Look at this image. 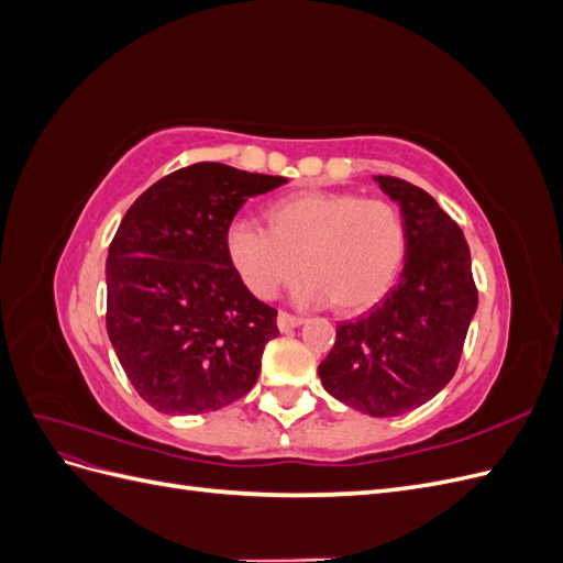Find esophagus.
Segmentation results:
<instances>
[{"label": "esophagus", "mask_w": 563, "mask_h": 563, "mask_svg": "<svg viewBox=\"0 0 563 563\" xmlns=\"http://www.w3.org/2000/svg\"><path fill=\"white\" fill-rule=\"evenodd\" d=\"M302 323V317H298V314H291V312H279V317H277V327H279V331H291V329H296V327H300Z\"/></svg>", "instance_id": "1"}]
</instances>
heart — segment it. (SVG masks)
Here are the masks:
<instances>
[{
    "label": "heart",
    "instance_id": "obj_1",
    "mask_svg": "<svg viewBox=\"0 0 563 563\" xmlns=\"http://www.w3.org/2000/svg\"><path fill=\"white\" fill-rule=\"evenodd\" d=\"M265 230L234 220L225 232L230 265L255 298H275L300 269V298L360 314L397 284L408 230L401 211L380 197L300 190L267 203Z\"/></svg>",
    "mask_w": 563,
    "mask_h": 563
}]
</instances>
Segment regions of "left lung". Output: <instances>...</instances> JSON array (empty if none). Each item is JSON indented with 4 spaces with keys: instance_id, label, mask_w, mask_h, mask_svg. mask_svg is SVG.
<instances>
[{
    "instance_id": "left-lung-1",
    "label": "left lung",
    "mask_w": 563,
    "mask_h": 563,
    "mask_svg": "<svg viewBox=\"0 0 563 563\" xmlns=\"http://www.w3.org/2000/svg\"><path fill=\"white\" fill-rule=\"evenodd\" d=\"M376 180L399 201L406 220L401 279L368 314L338 323L319 378L329 395L356 411L391 418L449 385L479 294L455 220L418 185L391 176Z\"/></svg>"
}]
</instances>
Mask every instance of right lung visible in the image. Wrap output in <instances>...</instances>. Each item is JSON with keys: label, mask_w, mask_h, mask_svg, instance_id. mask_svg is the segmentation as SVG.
Instances as JSON below:
<instances>
[{"label": "right lung", "mask_w": 563, "mask_h": 563, "mask_svg": "<svg viewBox=\"0 0 563 563\" xmlns=\"http://www.w3.org/2000/svg\"><path fill=\"white\" fill-rule=\"evenodd\" d=\"M284 183L199 162L147 187L119 223L106 265L108 335L157 411H218L258 380L277 310L242 284L225 232L249 197Z\"/></svg>", "instance_id": "1"}]
</instances>
